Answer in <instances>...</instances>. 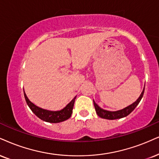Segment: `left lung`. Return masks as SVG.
<instances>
[{
	"label": "left lung",
	"mask_w": 159,
	"mask_h": 159,
	"mask_svg": "<svg viewBox=\"0 0 159 159\" xmlns=\"http://www.w3.org/2000/svg\"><path fill=\"white\" fill-rule=\"evenodd\" d=\"M144 89H143V91L141 93L140 97L138 98V99L134 102L131 104L130 105L127 106L125 108L119 110V111H105V110L102 109L100 107L98 106V105L95 102L94 100H93V105H94V107L96 110V112H97V115L99 116V117L102 119H110V120H113V119H121L123 118V117L127 116V115H129L130 113L132 112L136 108V107L139 105V103L140 102L141 99L143 97V95H144Z\"/></svg>",
	"instance_id": "left-lung-1"
}]
</instances>
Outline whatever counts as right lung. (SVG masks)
<instances>
[{
  "mask_svg": "<svg viewBox=\"0 0 159 159\" xmlns=\"http://www.w3.org/2000/svg\"><path fill=\"white\" fill-rule=\"evenodd\" d=\"M23 93H24L25 102H26L29 108L32 110V112L34 113L38 118L42 119L43 121H47V122L50 123H59L61 122V121L67 120V119H68L70 116H71L74 102H75V99L76 97H74L63 109L57 111H52L40 108V107L36 106V105H35L34 104H33L32 102L29 101L26 94L25 93L24 90H23Z\"/></svg>",
  "mask_w": 159,
  "mask_h": 159,
  "instance_id": "right-lung-1",
  "label": "right lung"
}]
</instances>
